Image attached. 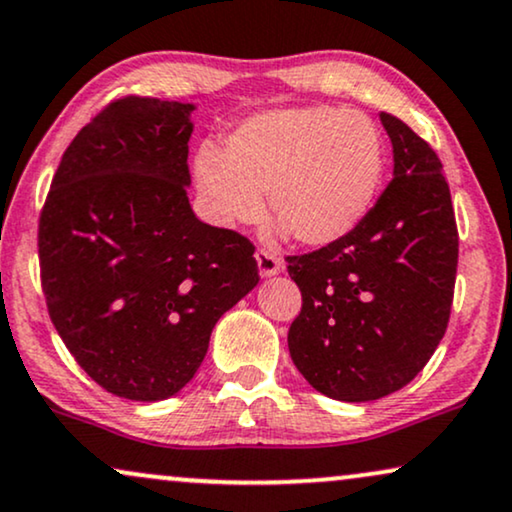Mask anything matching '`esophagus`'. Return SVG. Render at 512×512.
I'll use <instances>...</instances> for the list:
<instances>
[{
    "label": "esophagus",
    "mask_w": 512,
    "mask_h": 512,
    "mask_svg": "<svg viewBox=\"0 0 512 512\" xmlns=\"http://www.w3.org/2000/svg\"><path fill=\"white\" fill-rule=\"evenodd\" d=\"M255 260H257V269H260L262 276H276L283 271V260L276 255L274 250L260 248L255 252Z\"/></svg>",
    "instance_id": "esophagus-1"
}]
</instances>
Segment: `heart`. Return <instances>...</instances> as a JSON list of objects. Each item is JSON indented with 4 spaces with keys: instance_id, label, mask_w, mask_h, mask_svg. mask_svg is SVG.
<instances>
[{
    "instance_id": "heart-1",
    "label": "heart",
    "mask_w": 512,
    "mask_h": 512,
    "mask_svg": "<svg viewBox=\"0 0 512 512\" xmlns=\"http://www.w3.org/2000/svg\"><path fill=\"white\" fill-rule=\"evenodd\" d=\"M385 174L380 129L361 113L295 108L257 115L226 139L224 155L205 146L198 189L222 224L252 222L271 210L300 243L331 245L371 212Z\"/></svg>"
}]
</instances>
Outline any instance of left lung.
<instances>
[{"label":"left lung","mask_w":512,"mask_h":512,"mask_svg":"<svg viewBox=\"0 0 512 512\" xmlns=\"http://www.w3.org/2000/svg\"><path fill=\"white\" fill-rule=\"evenodd\" d=\"M394 177L352 234L288 255L302 293L288 349L314 390L373 401L409 385L444 338L454 302L458 229L435 148L380 113Z\"/></svg>","instance_id":"left-lung-1"}]
</instances>
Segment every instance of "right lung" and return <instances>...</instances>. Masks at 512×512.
<instances>
[{"instance_id": "right-lung-1", "label": "right lung", "mask_w": 512, "mask_h": 512, "mask_svg": "<svg viewBox=\"0 0 512 512\" xmlns=\"http://www.w3.org/2000/svg\"><path fill=\"white\" fill-rule=\"evenodd\" d=\"M191 111L151 96L108 103L70 141L40 215L51 323L115 397L177 394L219 316L260 281L250 238L193 215Z\"/></svg>"}]
</instances>
